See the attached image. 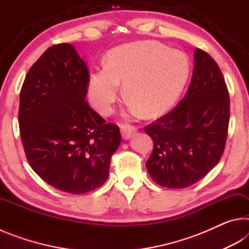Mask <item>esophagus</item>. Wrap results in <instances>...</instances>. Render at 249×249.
<instances>
[{
	"label": "esophagus",
	"mask_w": 249,
	"mask_h": 249,
	"mask_svg": "<svg viewBox=\"0 0 249 249\" xmlns=\"http://www.w3.org/2000/svg\"><path fill=\"white\" fill-rule=\"evenodd\" d=\"M120 128H121L122 137H123L124 140H128V138L137 130V128L135 127L134 125H130V124H121Z\"/></svg>",
	"instance_id": "34e87169"
}]
</instances>
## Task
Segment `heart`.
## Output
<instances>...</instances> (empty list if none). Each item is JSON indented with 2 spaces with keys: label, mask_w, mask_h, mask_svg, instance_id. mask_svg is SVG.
<instances>
[{
  "label": "heart",
  "mask_w": 249,
  "mask_h": 249,
  "mask_svg": "<svg viewBox=\"0 0 249 249\" xmlns=\"http://www.w3.org/2000/svg\"><path fill=\"white\" fill-rule=\"evenodd\" d=\"M190 72L185 53L157 41L122 45L105 57L104 69L92 71L88 92L93 107L107 115L120 99L125 98L144 116H156L178 100Z\"/></svg>",
  "instance_id": "obj_1"
}]
</instances>
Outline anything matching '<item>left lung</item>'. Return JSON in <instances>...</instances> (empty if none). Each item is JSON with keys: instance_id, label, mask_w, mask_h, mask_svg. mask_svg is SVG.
<instances>
[{"instance_id": "1", "label": "left lung", "mask_w": 249, "mask_h": 249, "mask_svg": "<svg viewBox=\"0 0 249 249\" xmlns=\"http://www.w3.org/2000/svg\"><path fill=\"white\" fill-rule=\"evenodd\" d=\"M230 95L220 67L208 53L195 50V69L183 99L144 127L154 141L146 162L156 183L170 189L195 184L224 153Z\"/></svg>"}]
</instances>
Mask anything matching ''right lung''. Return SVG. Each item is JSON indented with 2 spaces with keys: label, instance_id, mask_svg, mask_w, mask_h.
Listing matches in <instances>:
<instances>
[{
  "label": "right lung",
  "instance_id": "right-lung-1",
  "mask_svg": "<svg viewBox=\"0 0 249 249\" xmlns=\"http://www.w3.org/2000/svg\"><path fill=\"white\" fill-rule=\"evenodd\" d=\"M89 77L72 45H53L31 67L19 93V133L29 166L71 195L107 181L122 141L119 126L107 123L86 100Z\"/></svg>",
  "mask_w": 249,
  "mask_h": 249
}]
</instances>
